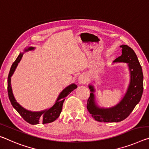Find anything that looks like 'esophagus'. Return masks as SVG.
I'll return each instance as SVG.
<instances>
[{"label": "esophagus", "instance_id": "1", "mask_svg": "<svg viewBox=\"0 0 149 149\" xmlns=\"http://www.w3.org/2000/svg\"><path fill=\"white\" fill-rule=\"evenodd\" d=\"M86 81H87V79H86V75H79V77H78V83L79 84H86Z\"/></svg>", "mask_w": 149, "mask_h": 149}]
</instances>
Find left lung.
Listing matches in <instances>:
<instances>
[{"label": "left lung", "instance_id": "1", "mask_svg": "<svg viewBox=\"0 0 149 149\" xmlns=\"http://www.w3.org/2000/svg\"><path fill=\"white\" fill-rule=\"evenodd\" d=\"M121 56L113 61L114 63H126L130 72V81L126 93L122 100L111 107H100L95 102V88L89 84L91 93L87 100V109L92 117L100 122H120L129 116L140 101L143 92V74L142 68L133 49L123 44Z\"/></svg>", "mask_w": 149, "mask_h": 149}]
</instances>
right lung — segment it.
<instances>
[{"label": "right lung", "mask_w": 149, "mask_h": 149, "mask_svg": "<svg viewBox=\"0 0 149 149\" xmlns=\"http://www.w3.org/2000/svg\"><path fill=\"white\" fill-rule=\"evenodd\" d=\"M34 47H28V48L24 49V52L34 50ZM23 54L24 53H20L15 62L12 65L10 72H9L8 76V94L9 100H10L13 107L17 111V112L20 115V116L28 123L31 125H37L39 124L40 123H42V124L49 123L54 121L59 117L61 112H62L63 103L65 100V98L69 95L71 92L74 91L75 89H76L77 86L75 84H72L70 86L66 87L60 93L55 103L50 108L41 111H31L26 109L15 100L11 87V77L15 72L16 67L18 65V63L22 59Z\"/></svg>", "instance_id": "obj_1"}]
</instances>
